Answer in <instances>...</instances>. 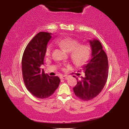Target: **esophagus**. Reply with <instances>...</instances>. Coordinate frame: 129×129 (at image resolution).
<instances>
[{"instance_id":"34e87169","label":"esophagus","mask_w":129,"mask_h":129,"mask_svg":"<svg viewBox=\"0 0 129 129\" xmlns=\"http://www.w3.org/2000/svg\"><path fill=\"white\" fill-rule=\"evenodd\" d=\"M68 77L67 76H61L60 77V79H68Z\"/></svg>"}]
</instances>
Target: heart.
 <instances>
[{"mask_svg":"<svg viewBox=\"0 0 129 129\" xmlns=\"http://www.w3.org/2000/svg\"><path fill=\"white\" fill-rule=\"evenodd\" d=\"M57 44L66 51L70 52V56L73 61L75 64L78 66H82L85 64L91 55V48L90 45L85 43L80 44L79 41L77 39L71 38H65L57 41ZM51 51L52 47L50 45L46 49V55L50 56ZM66 67H69V65H66Z\"/></svg>","mask_w":129,"mask_h":129,"instance_id":"b5f03b06","label":"heart"}]
</instances>
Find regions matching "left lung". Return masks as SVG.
Returning <instances> with one entry per match:
<instances>
[{
    "label": "left lung",
    "mask_w": 129,
    "mask_h": 129,
    "mask_svg": "<svg viewBox=\"0 0 129 129\" xmlns=\"http://www.w3.org/2000/svg\"><path fill=\"white\" fill-rule=\"evenodd\" d=\"M91 59L84 66L85 77L77 78V84L73 88L75 94L84 101L96 97L102 90L108 77V60L99 41H90Z\"/></svg>",
    "instance_id": "left-lung-1"
}]
</instances>
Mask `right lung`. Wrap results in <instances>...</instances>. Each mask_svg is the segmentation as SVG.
<instances>
[{"mask_svg": "<svg viewBox=\"0 0 129 129\" xmlns=\"http://www.w3.org/2000/svg\"><path fill=\"white\" fill-rule=\"evenodd\" d=\"M51 33L41 31L30 41L22 57V74L26 88L34 96L46 99L59 85L58 77H50L41 68L44 64L47 44Z\"/></svg>", "mask_w": 129, "mask_h": 129, "instance_id": "right-lung-1", "label": "right lung"}]
</instances>
